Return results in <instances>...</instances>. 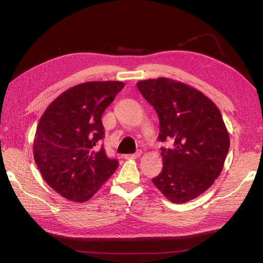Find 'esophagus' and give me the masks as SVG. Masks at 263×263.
Returning <instances> with one entry per match:
<instances>
[{"instance_id": "1", "label": "esophagus", "mask_w": 263, "mask_h": 263, "mask_svg": "<svg viewBox=\"0 0 263 263\" xmlns=\"http://www.w3.org/2000/svg\"><path fill=\"white\" fill-rule=\"evenodd\" d=\"M140 155H141V151L138 150L133 155H125V159H126V160H129V159H137V158L140 157Z\"/></svg>"}]
</instances>
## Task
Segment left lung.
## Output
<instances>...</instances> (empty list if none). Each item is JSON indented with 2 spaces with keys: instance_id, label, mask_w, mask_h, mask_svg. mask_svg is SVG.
<instances>
[{
  "instance_id": "left-lung-1",
  "label": "left lung",
  "mask_w": 263,
  "mask_h": 263,
  "mask_svg": "<svg viewBox=\"0 0 263 263\" xmlns=\"http://www.w3.org/2000/svg\"><path fill=\"white\" fill-rule=\"evenodd\" d=\"M137 87L159 116V139L173 142L161 149L163 168L153 183L172 203L194 200L219 177L229 150L218 107L195 87L169 78L142 80Z\"/></svg>"
}]
</instances>
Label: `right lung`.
Wrapping results in <instances>:
<instances>
[{
  "mask_svg": "<svg viewBox=\"0 0 263 263\" xmlns=\"http://www.w3.org/2000/svg\"><path fill=\"white\" fill-rule=\"evenodd\" d=\"M122 81L77 84L54 99L42 115L33 144L35 162L51 189L69 201H89L118 166L97 146L104 137L102 115Z\"/></svg>",
  "mask_w": 263,
  "mask_h": 263,
  "instance_id": "add662e5",
  "label": "right lung"
}]
</instances>
